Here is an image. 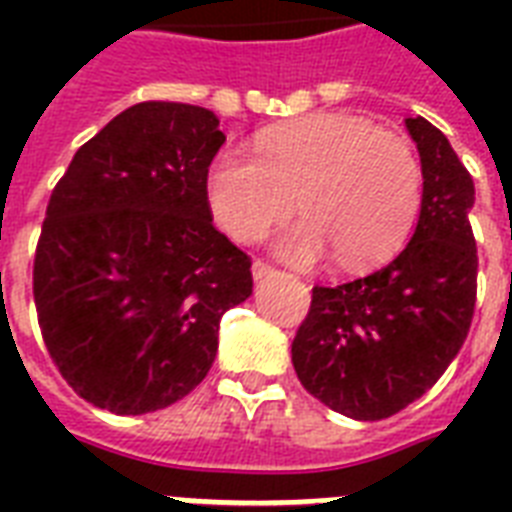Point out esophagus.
I'll return each mask as SVG.
<instances>
[{
    "label": "esophagus",
    "instance_id": "1",
    "mask_svg": "<svg viewBox=\"0 0 512 512\" xmlns=\"http://www.w3.org/2000/svg\"><path fill=\"white\" fill-rule=\"evenodd\" d=\"M273 273V265L268 263V260H260V257H257L255 263H252V276H255V279H263V276H271Z\"/></svg>",
    "mask_w": 512,
    "mask_h": 512
}]
</instances>
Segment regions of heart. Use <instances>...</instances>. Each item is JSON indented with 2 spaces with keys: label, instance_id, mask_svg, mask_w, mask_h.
<instances>
[{
  "label": "heart",
  "instance_id": "obj_1",
  "mask_svg": "<svg viewBox=\"0 0 512 512\" xmlns=\"http://www.w3.org/2000/svg\"><path fill=\"white\" fill-rule=\"evenodd\" d=\"M422 170L409 140L350 114H316L225 148L209 164V209L228 236L257 241L295 207L281 255L308 263L335 252L342 268L390 257L420 209Z\"/></svg>",
  "mask_w": 512,
  "mask_h": 512
}]
</instances>
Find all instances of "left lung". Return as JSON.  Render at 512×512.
<instances>
[{"label":"left lung","instance_id":"obj_1","mask_svg":"<svg viewBox=\"0 0 512 512\" xmlns=\"http://www.w3.org/2000/svg\"><path fill=\"white\" fill-rule=\"evenodd\" d=\"M422 162L412 241L385 268L316 284L292 340L303 388L353 420H385L436 385L468 337L478 289L473 177L441 130L406 119Z\"/></svg>","mask_w":512,"mask_h":512}]
</instances>
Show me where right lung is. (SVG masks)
<instances>
[{
	"mask_svg": "<svg viewBox=\"0 0 512 512\" xmlns=\"http://www.w3.org/2000/svg\"><path fill=\"white\" fill-rule=\"evenodd\" d=\"M217 124L207 108L138 103L52 188L36 319L63 380L100 409L146 414L188 396L215 361L223 313L252 295V260L212 225Z\"/></svg>",
	"mask_w": 512,
	"mask_h": 512,
	"instance_id": "right-lung-1",
	"label": "right lung"
}]
</instances>
